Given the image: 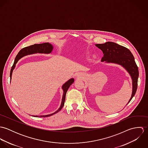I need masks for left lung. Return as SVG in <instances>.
<instances>
[{
    "label": "left lung",
    "mask_w": 148,
    "mask_h": 148,
    "mask_svg": "<svg viewBox=\"0 0 148 148\" xmlns=\"http://www.w3.org/2000/svg\"><path fill=\"white\" fill-rule=\"evenodd\" d=\"M96 46L100 49L104 54L101 62L118 64L124 67L132 77L133 90L131 98L134 96L137 89L139 76L138 68L135 62L134 56L129 49L115 42H108L104 44H97Z\"/></svg>",
    "instance_id": "1"
}]
</instances>
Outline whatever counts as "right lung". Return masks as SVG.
Instances as JSON below:
<instances>
[{
    "label": "right lung",
    "instance_id": "1",
    "mask_svg": "<svg viewBox=\"0 0 148 148\" xmlns=\"http://www.w3.org/2000/svg\"><path fill=\"white\" fill-rule=\"evenodd\" d=\"M53 49V47L52 45L49 43V42H44L42 44H35L34 45H31L30 46L28 47H24L23 48H22L21 50L19 52L18 54L16 55L14 63L13 65L12 66V68L11 69V71H10V80H11V76H12V71L13 69L15 68V65L17 63V62H18V60L22 58L24 56L27 55H30V54H32V53H49L52 52ZM74 82V79H71L70 80H69L68 82H66L63 85L62 88L63 89V98H62V104L60 107L59 108V109L56 111L55 113L50 114H48V115H45V116H35L34 117H49L51 116L56 113H58V112H59L62 108L63 107L64 105V102H65V95H66V93L68 89V88H69L70 85L72 84Z\"/></svg>",
    "mask_w": 148,
    "mask_h": 148
}]
</instances>
